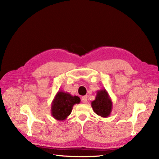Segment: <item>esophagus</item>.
Returning a JSON list of instances; mask_svg holds the SVG:
<instances>
[{"mask_svg": "<svg viewBox=\"0 0 159 159\" xmlns=\"http://www.w3.org/2000/svg\"><path fill=\"white\" fill-rule=\"evenodd\" d=\"M87 99H88L87 98V96H83V97L81 98V102H82L84 103H87V101H88Z\"/></svg>", "mask_w": 159, "mask_h": 159, "instance_id": "esophagus-1", "label": "esophagus"}]
</instances>
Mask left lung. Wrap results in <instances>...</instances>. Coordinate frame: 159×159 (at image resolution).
Listing matches in <instances>:
<instances>
[{"mask_svg": "<svg viewBox=\"0 0 159 159\" xmlns=\"http://www.w3.org/2000/svg\"><path fill=\"white\" fill-rule=\"evenodd\" d=\"M93 111L102 117H109L111 113L113 103L107 91L105 89L98 91L95 99L91 102Z\"/></svg>", "mask_w": 159, "mask_h": 159, "instance_id": "obj_1", "label": "left lung"}]
</instances>
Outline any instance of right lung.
Wrapping results in <instances>:
<instances>
[{
	"label": "right lung",
	"instance_id": "obj_1",
	"mask_svg": "<svg viewBox=\"0 0 159 159\" xmlns=\"http://www.w3.org/2000/svg\"><path fill=\"white\" fill-rule=\"evenodd\" d=\"M80 98L68 92L59 91L53 99L51 107L52 117L57 121H65L71 113L75 104L80 103Z\"/></svg>",
	"mask_w": 159,
	"mask_h": 159
}]
</instances>
